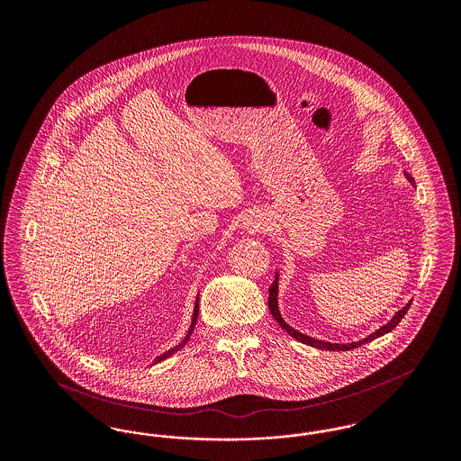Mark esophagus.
Masks as SVG:
<instances>
[{"instance_id":"1","label":"esophagus","mask_w":461,"mask_h":461,"mask_svg":"<svg viewBox=\"0 0 461 461\" xmlns=\"http://www.w3.org/2000/svg\"><path fill=\"white\" fill-rule=\"evenodd\" d=\"M241 226H243V230H247L250 233L263 231L264 226H266V216H264L263 212H249L241 220Z\"/></svg>"}]
</instances>
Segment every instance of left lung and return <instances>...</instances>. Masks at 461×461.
I'll use <instances>...</instances> for the list:
<instances>
[{
  "mask_svg": "<svg viewBox=\"0 0 461 461\" xmlns=\"http://www.w3.org/2000/svg\"><path fill=\"white\" fill-rule=\"evenodd\" d=\"M404 176H406V179H408L411 185H415L413 176L408 175L406 171H404ZM267 306H269V311H271L273 318L278 321V325H280L282 329L285 330L286 333H288L290 337H294L295 340H299V342H303V344H306V346H311V348H318V349H327V351H349V349L359 348V346H363V344L370 342L373 339H378V337H382V335L389 333L391 330H394L395 327H397V323H399V321L404 318V314L408 312V309L411 306V303H408V304L402 307V309H399V311L395 312L394 316H393L385 325H382L380 329L375 330V331L370 333L368 337H365V339H361V340H357V342H351V344H331V342H325V340L312 339V337H309L306 333H301L299 330L292 329V327L286 323L285 320L282 318V312H280V309H278V271H276V275H275V282H273V285L269 286V299H267Z\"/></svg>",
  "mask_w": 461,
  "mask_h": 461,
  "instance_id": "obj_1",
  "label": "left lung"
}]
</instances>
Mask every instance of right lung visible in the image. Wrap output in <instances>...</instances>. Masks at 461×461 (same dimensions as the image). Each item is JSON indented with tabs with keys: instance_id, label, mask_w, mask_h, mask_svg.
<instances>
[{
	"instance_id": "add662e5",
	"label": "right lung",
	"mask_w": 461,
	"mask_h": 461,
	"mask_svg": "<svg viewBox=\"0 0 461 461\" xmlns=\"http://www.w3.org/2000/svg\"><path fill=\"white\" fill-rule=\"evenodd\" d=\"M197 318H198V295L197 299H195V307H194V316H192V325H190V329H188V333H186V337L181 340V344H177L176 348H173V349H169V351L164 352V354H160V356H157L155 357L154 363H158V361H164V359H167L169 356H173L176 351H179L186 342H188V339H190V335H192V331H194V329H195V323H197Z\"/></svg>"
}]
</instances>
